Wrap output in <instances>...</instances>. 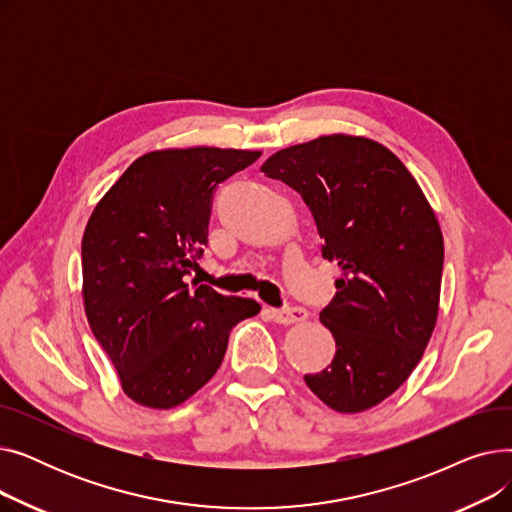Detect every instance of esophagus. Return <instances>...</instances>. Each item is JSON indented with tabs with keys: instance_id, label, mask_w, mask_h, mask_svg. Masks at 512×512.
<instances>
[{
	"instance_id": "obj_1",
	"label": "esophagus",
	"mask_w": 512,
	"mask_h": 512,
	"mask_svg": "<svg viewBox=\"0 0 512 512\" xmlns=\"http://www.w3.org/2000/svg\"><path fill=\"white\" fill-rule=\"evenodd\" d=\"M270 317L276 321V324L290 326V324H299V321H305L309 317V311L303 307H286V309H270Z\"/></svg>"
}]
</instances>
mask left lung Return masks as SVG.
<instances>
[{"mask_svg":"<svg viewBox=\"0 0 512 512\" xmlns=\"http://www.w3.org/2000/svg\"><path fill=\"white\" fill-rule=\"evenodd\" d=\"M311 209L321 255L340 267L319 313L336 355L305 375L338 413H361L396 392L432 338L444 240L417 180L384 145L332 134L274 153L261 166Z\"/></svg>","mask_w":512,"mask_h":512,"instance_id":"left-lung-1","label":"left lung"}]
</instances>
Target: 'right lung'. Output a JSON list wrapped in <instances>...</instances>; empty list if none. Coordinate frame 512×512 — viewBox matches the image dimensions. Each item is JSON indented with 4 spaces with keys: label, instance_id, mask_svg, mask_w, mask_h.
Returning <instances> with one entry per match:
<instances>
[{
    "label": "right lung",
    "instance_id": "add662e5",
    "mask_svg": "<svg viewBox=\"0 0 512 512\" xmlns=\"http://www.w3.org/2000/svg\"><path fill=\"white\" fill-rule=\"evenodd\" d=\"M259 151L193 147L151 151L93 209L83 236L89 326L128 398L172 409L224 361L238 321L259 303L186 284L207 245L213 193Z\"/></svg>",
    "mask_w": 512,
    "mask_h": 512
}]
</instances>
